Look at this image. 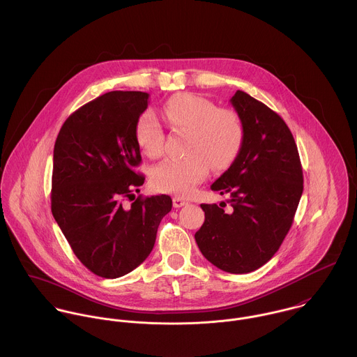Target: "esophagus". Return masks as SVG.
I'll use <instances>...</instances> for the list:
<instances>
[{
  "instance_id": "34e87169",
  "label": "esophagus",
  "mask_w": 357,
  "mask_h": 357,
  "mask_svg": "<svg viewBox=\"0 0 357 357\" xmlns=\"http://www.w3.org/2000/svg\"><path fill=\"white\" fill-rule=\"evenodd\" d=\"M188 204V202H187L185 199L180 198V197H174V198H173V206H174V207H181V206H184V204Z\"/></svg>"
}]
</instances>
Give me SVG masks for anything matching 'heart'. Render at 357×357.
Listing matches in <instances>:
<instances>
[{"label": "heart", "mask_w": 357, "mask_h": 357, "mask_svg": "<svg viewBox=\"0 0 357 357\" xmlns=\"http://www.w3.org/2000/svg\"><path fill=\"white\" fill-rule=\"evenodd\" d=\"M166 123L187 132L184 158H169L153 166L150 174L153 188L177 197L191 195L208 174L210 163L215 170L227 169L241 153L245 142V123L229 108L194 95L177 93L162 107ZM135 136L140 150L150 158L163 153L165 129L153 112H144L136 122Z\"/></svg>", "instance_id": "heart-1"}]
</instances>
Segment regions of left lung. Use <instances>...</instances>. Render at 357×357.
Here are the masks:
<instances>
[{"label": "left lung", "instance_id": "8db88e82", "mask_svg": "<svg viewBox=\"0 0 357 357\" xmlns=\"http://www.w3.org/2000/svg\"><path fill=\"white\" fill-rule=\"evenodd\" d=\"M231 102L245 123L236 159L211 190L225 202L201 204L204 222L195 241L204 258L229 273H249L279 250L291 228L304 178L294 137L286 122L264 102L238 91Z\"/></svg>", "mask_w": 357, "mask_h": 357}]
</instances>
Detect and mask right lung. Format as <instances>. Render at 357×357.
I'll return each instance as SVG.
<instances>
[{
    "instance_id": "1",
    "label": "right lung",
    "mask_w": 357,
    "mask_h": 357,
    "mask_svg": "<svg viewBox=\"0 0 357 357\" xmlns=\"http://www.w3.org/2000/svg\"><path fill=\"white\" fill-rule=\"evenodd\" d=\"M149 96H99L66 119L54 143L52 214L77 258L105 279L132 272L150 255L172 210L169 195L132 200L146 180L135 170L142 162L135 126Z\"/></svg>"
}]
</instances>
